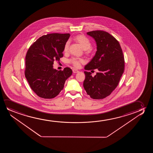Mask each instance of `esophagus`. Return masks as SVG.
<instances>
[{
  "mask_svg": "<svg viewBox=\"0 0 153 153\" xmlns=\"http://www.w3.org/2000/svg\"><path fill=\"white\" fill-rule=\"evenodd\" d=\"M73 73H77L78 72H79V71L77 69H73Z\"/></svg>",
  "mask_w": 153,
  "mask_h": 153,
  "instance_id": "esophagus-1",
  "label": "esophagus"
}]
</instances>
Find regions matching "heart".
Segmentation results:
<instances>
[{
    "label": "heart",
    "instance_id": "b5f03b06",
    "mask_svg": "<svg viewBox=\"0 0 153 153\" xmlns=\"http://www.w3.org/2000/svg\"><path fill=\"white\" fill-rule=\"evenodd\" d=\"M75 42L79 45L81 48L84 50V52L86 55H89L92 52V48H91V44L90 40L82 34H79L75 36L73 38ZM69 42H66L64 48L63 52L65 53H67L69 51ZM68 63L71 64L75 68H79L82 64L84 63L83 59H69Z\"/></svg>",
    "mask_w": 153,
    "mask_h": 153
}]
</instances>
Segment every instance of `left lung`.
<instances>
[{"label":"left lung","mask_w":153,"mask_h":153,"mask_svg":"<svg viewBox=\"0 0 153 153\" xmlns=\"http://www.w3.org/2000/svg\"><path fill=\"white\" fill-rule=\"evenodd\" d=\"M87 34L94 39L97 44L96 54L85 69H97L94 77L85 71L84 89L94 99H102L111 94L118 85L124 70V58L119 42L107 32L96 30Z\"/></svg>","instance_id":"1"}]
</instances>
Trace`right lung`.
I'll list each match as a JSON object with an SVG mask.
<instances>
[{
    "instance_id": "add662e5",
    "label": "right lung",
    "mask_w": 153,
    "mask_h": 153,
    "mask_svg": "<svg viewBox=\"0 0 153 153\" xmlns=\"http://www.w3.org/2000/svg\"><path fill=\"white\" fill-rule=\"evenodd\" d=\"M69 36V33L48 34L39 38L27 50L25 78L32 90L41 98L57 96L72 74L69 67L57 71L53 66L54 61H59L63 56L64 46Z\"/></svg>"
}]
</instances>
